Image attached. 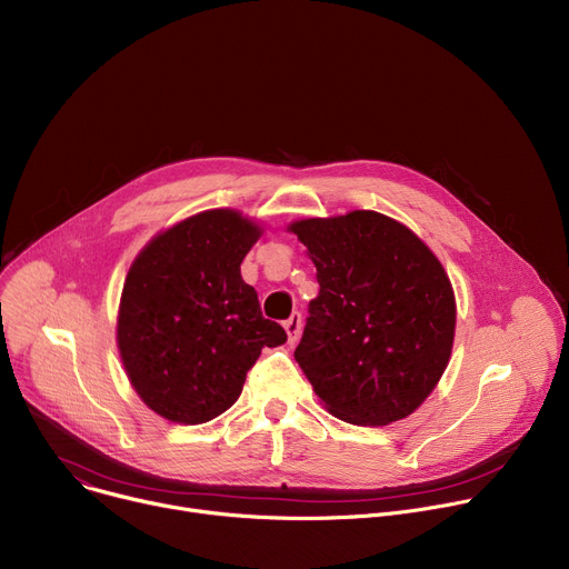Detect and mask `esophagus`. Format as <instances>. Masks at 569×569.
I'll list each match as a JSON object with an SVG mask.
<instances>
[{
	"mask_svg": "<svg viewBox=\"0 0 569 569\" xmlns=\"http://www.w3.org/2000/svg\"><path fill=\"white\" fill-rule=\"evenodd\" d=\"M283 329L288 333V342H297L299 340V333H301V315L299 312H292L286 321H283Z\"/></svg>",
	"mask_w": 569,
	"mask_h": 569,
	"instance_id": "esophagus-1",
	"label": "esophagus"
}]
</instances>
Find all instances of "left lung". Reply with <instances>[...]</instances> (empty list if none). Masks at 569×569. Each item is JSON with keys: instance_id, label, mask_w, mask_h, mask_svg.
Masks as SVG:
<instances>
[{"instance_id": "1", "label": "left lung", "mask_w": 569, "mask_h": 569, "mask_svg": "<svg viewBox=\"0 0 569 569\" xmlns=\"http://www.w3.org/2000/svg\"><path fill=\"white\" fill-rule=\"evenodd\" d=\"M308 248L319 295L295 360L329 412L353 426L410 417L443 376L455 292L426 242L378 211L288 227Z\"/></svg>"}]
</instances>
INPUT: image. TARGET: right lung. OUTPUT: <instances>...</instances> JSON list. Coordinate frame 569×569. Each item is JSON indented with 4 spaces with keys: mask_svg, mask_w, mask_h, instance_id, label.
<instances>
[{
    "mask_svg": "<svg viewBox=\"0 0 569 569\" xmlns=\"http://www.w3.org/2000/svg\"><path fill=\"white\" fill-rule=\"evenodd\" d=\"M259 236L238 211L211 209L157 233L132 261L117 345L134 391L159 417L184 426L216 419L261 349L288 340L240 277Z\"/></svg>",
    "mask_w": 569,
    "mask_h": 569,
    "instance_id": "right-lung-1",
    "label": "right lung"
}]
</instances>
